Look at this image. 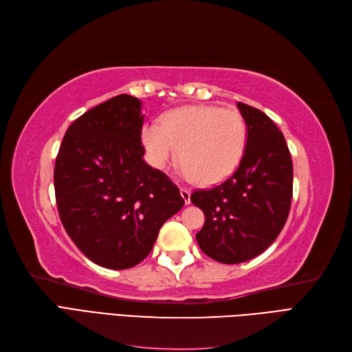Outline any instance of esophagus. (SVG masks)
I'll use <instances>...</instances> for the list:
<instances>
[{
  "label": "esophagus",
  "instance_id": "obj_1",
  "mask_svg": "<svg viewBox=\"0 0 352 352\" xmlns=\"http://www.w3.org/2000/svg\"><path fill=\"white\" fill-rule=\"evenodd\" d=\"M180 195H182L185 204H190V190L188 188H180Z\"/></svg>",
  "mask_w": 352,
  "mask_h": 352
}]
</instances>
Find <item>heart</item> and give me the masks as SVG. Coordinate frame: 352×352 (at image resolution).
<instances>
[{
    "instance_id": "obj_1",
    "label": "heart",
    "mask_w": 352,
    "mask_h": 352,
    "mask_svg": "<svg viewBox=\"0 0 352 352\" xmlns=\"http://www.w3.org/2000/svg\"><path fill=\"white\" fill-rule=\"evenodd\" d=\"M142 144L158 168L179 162L202 185L225 180L235 172L247 145V124L238 110L186 105L168 111L142 129Z\"/></svg>"
}]
</instances>
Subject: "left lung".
<instances>
[{"mask_svg":"<svg viewBox=\"0 0 352 352\" xmlns=\"http://www.w3.org/2000/svg\"><path fill=\"white\" fill-rule=\"evenodd\" d=\"M247 124V145L235 173L190 195L204 212L197 233L202 252L238 264L267 250L283 229L292 199V158L283 133L269 116L238 102Z\"/></svg>","mask_w":352,"mask_h":352,"instance_id":"left-lung-1","label":"left lung"}]
</instances>
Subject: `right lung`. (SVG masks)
Masks as SVG:
<instances>
[{
	"label": "right lung",
	"mask_w": 352,
	"mask_h": 352,
	"mask_svg": "<svg viewBox=\"0 0 352 352\" xmlns=\"http://www.w3.org/2000/svg\"><path fill=\"white\" fill-rule=\"evenodd\" d=\"M141 101L127 94L74 120L54 167L60 220L101 267L131 269L151 252L164 221L184 207L170 177L144 162Z\"/></svg>",
	"instance_id": "obj_1"
}]
</instances>
